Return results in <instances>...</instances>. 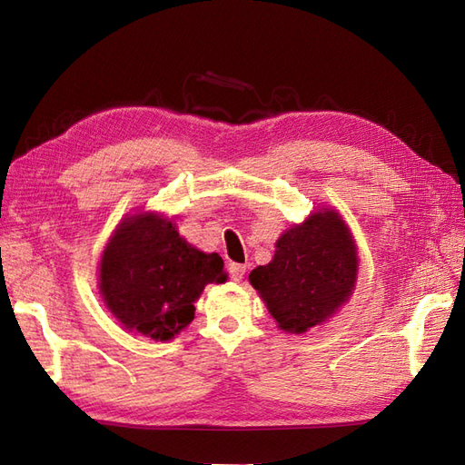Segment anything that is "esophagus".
Returning <instances> with one entry per match:
<instances>
[{"instance_id": "34e87169", "label": "esophagus", "mask_w": 465, "mask_h": 465, "mask_svg": "<svg viewBox=\"0 0 465 465\" xmlns=\"http://www.w3.org/2000/svg\"><path fill=\"white\" fill-rule=\"evenodd\" d=\"M228 271H230V276L233 278V281H242L243 274H245V264L230 262V264H228Z\"/></svg>"}]
</instances>
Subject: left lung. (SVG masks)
Masks as SVG:
<instances>
[{
  "label": "left lung",
  "instance_id": "left-lung-1",
  "mask_svg": "<svg viewBox=\"0 0 465 465\" xmlns=\"http://www.w3.org/2000/svg\"><path fill=\"white\" fill-rule=\"evenodd\" d=\"M358 272L352 233L335 210H317L276 242L269 264L251 271L253 286L278 327L306 333L351 298Z\"/></svg>",
  "mask_w": 465,
  "mask_h": 465
}]
</instances>
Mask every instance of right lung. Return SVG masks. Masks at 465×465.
<instances>
[{
	"mask_svg": "<svg viewBox=\"0 0 465 465\" xmlns=\"http://www.w3.org/2000/svg\"><path fill=\"white\" fill-rule=\"evenodd\" d=\"M223 261L203 253L155 212L124 218L99 262L104 306L132 333L169 341L194 320V302L210 282H223Z\"/></svg>",
	"mask_w": 465,
	"mask_h": 465,
	"instance_id": "obj_1",
	"label": "right lung"
}]
</instances>
